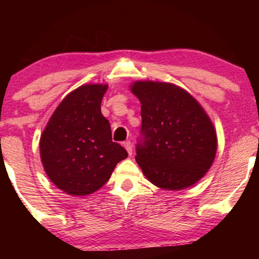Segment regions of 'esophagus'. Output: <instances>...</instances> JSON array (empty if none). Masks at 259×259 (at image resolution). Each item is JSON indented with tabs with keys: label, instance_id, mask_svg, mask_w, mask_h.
Listing matches in <instances>:
<instances>
[{
	"label": "esophagus",
	"instance_id": "1",
	"mask_svg": "<svg viewBox=\"0 0 259 259\" xmlns=\"http://www.w3.org/2000/svg\"><path fill=\"white\" fill-rule=\"evenodd\" d=\"M122 145H123V147L126 148L127 150V152H128V154L131 155L132 154V152H133V147H132V143H131L130 140H126V141H123L122 143Z\"/></svg>",
	"mask_w": 259,
	"mask_h": 259
}]
</instances>
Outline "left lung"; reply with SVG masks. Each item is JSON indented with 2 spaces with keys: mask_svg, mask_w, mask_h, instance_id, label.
I'll use <instances>...</instances> for the list:
<instances>
[{
  "mask_svg": "<svg viewBox=\"0 0 259 259\" xmlns=\"http://www.w3.org/2000/svg\"><path fill=\"white\" fill-rule=\"evenodd\" d=\"M131 91L141 102L136 160L144 175L165 190L196 184L217 151L214 127L203 107L173 83L137 81Z\"/></svg>",
  "mask_w": 259,
  "mask_h": 259,
  "instance_id": "obj_1",
  "label": "left lung"
}]
</instances>
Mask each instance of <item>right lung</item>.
I'll use <instances>...</instances> for the list:
<instances>
[{"label":"right lung","mask_w":259,"mask_h":259,"mask_svg":"<svg viewBox=\"0 0 259 259\" xmlns=\"http://www.w3.org/2000/svg\"><path fill=\"white\" fill-rule=\"evenodd\" d=\"M107 84H84L63 99L40 139L45 171L59 189L86 196L104 186L127 151L112 141L101 113Z\"/></svg>","instance_id":"right-lung-1"}]
</instances>
